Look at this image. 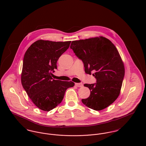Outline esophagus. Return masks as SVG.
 Wrapping results in <instances>:
<instances>
[{
	"instance_id": "34e87169",
	"label": "esophagus",
	"mask_w": 146,
	"mask_h": 146,
	"mask_svg": "<svg viewBox=\"0 0 146 146\" xmlns=\"http://www.w3.org/2000/svg\"><path fill=\"white\" fill-rule=\"evenodd\" d=\"M75 85L78 87H82L83 86V84L82 83H75Z\"/></svg>"
}]
</instances>
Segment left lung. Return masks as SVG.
Segmentation results:
<instances>
[{"label": "left lung", "instance_id": "1", "mask_svg": "<svg viewBox=\"0 0 146 146\" xmlns=\"http://www.w3.org/2000/svg\"><path fill=\"white\" fill-rule=\"evenodd\" d=\"M70 48L83 61L85 73L95 72L92 75L97 83L84 85L90 89V94L82 102L94 110H104L119 97L125 75L124 65L117 49L103 36L72 41Z\"/></svg>", "mask_w": 146, "mask_h": 146}]
</instances>
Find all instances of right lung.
Here are the masks:
<instances>
[{
    "label": "right lung",
    "mask_w": 146,
    "mask_h": 146,
    "mask_svg": "<svg viewBox=\"0 0 146 146\" xmlns=\"http://www.w3.org/2000/svg\"><path fill=\"white\" fill-rule=\"evenodd\" d=\"M71 41L39 40L33 43L24 55L21 83L29 98L39 108L49 111L62 102L72 82L52 78L60 56L69 48Z\"/></svg>",
    "instance_id": "right-lung-1"
}]
</instances>
